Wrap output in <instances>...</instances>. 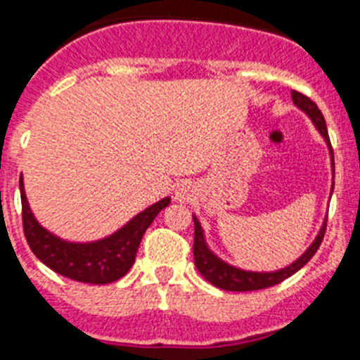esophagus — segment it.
I'll return each mask as SVG.
<instances>
[{
  "label": "esophagus",
  "mask_w": 360,
  "mask_h": 360,
  "mask_svg": "<svg viewBox=\"0 0 360 360\" xmlns=\"http://www.w3.org/2000/svg\"><path fill=\"white\" fill-rule=\"evenodd\" d=\"M192 194H194V188L190 183H179L175 188V199H179V201H188Z\"/></svg>",
  "instance_id": "34e87169"
}]
</instances>
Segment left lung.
I'll return each mask as SVG.
<instances>
[{
  "mask_svg": "<svg viewBox=\"0 0 360 360\" xmlns=\"http://www.w3.org/2000/svg\"><path fill=\"white\" fill-rule=\"evenodd\" d=\"M292 102L297 108H300L304 113L311 119V122L315 124V128L319 129L320 135L324 137L326 144L329 148V153H331V166L335 170V162H333V148H331V143H329V135L328 128H326V120L322 111L319 110V105L311 101L309 96L302 95L298 91H292ZM333 192V188H331ZM328 221V217H326ZM326 221L322 225V229L316 234L315 241L307 247V250L297 262H292L288 267L280 269V271H273V273H255V271H243V269H238L234 265L226 264L221 258H217L212 250L208 249L207 241H205L203 229H201V223L198 221V217L194 216V262L198 271L205 276V280L216 285L219 289H225V291H258V289L271 288V285H276V283L283 282L285 278H289L291 274H295L297 271H300L304 265L313 258L316 250H319L320 243L324 240L326 234Z\"/></svg>",
  "mask_w": 360,
  "mask_h": 360,
  "instance_id": "left-lung-1",
  "label": "left lung"
}]
</instances>
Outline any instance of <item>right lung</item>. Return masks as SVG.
<instances>
[{"label":"right lung","mask_w":360,"mask_h":360,"mask_svg":"<svg viewBox=\"0 0 360 360\" xmlns=\"http://www.w3.org/2000/svg\"><path fill=\"white\" fill-rule=\"evenodd\" d=\"M20 192L23 232L36 258L62 276L77 282L96 283V285L111 283L128 273L134 265L135 255L146 229L152 225L157 214L170 205V198L157 201L104 240L91 241V243H71L51 234L36 221L27 203L21 179Z\"/></svg>","instance_id":"right-lung-1"}]
</instances>
